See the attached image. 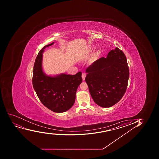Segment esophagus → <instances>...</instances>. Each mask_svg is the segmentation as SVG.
I'll return each instance as SVG.
<instances>
[{"label": "esophagus", "instance_id": "1", "mask_svg": "<svg viewBox=\"0 0 159 159\" xmlns=\"http://www.w3.org/2000/svg\"><path fill=\"white\" fill-rule=\"evenodd\" d=\"M85 77H86V74L84 73V72L82 73V79H83V80H85Z\"/></svg>", "mask_w": 159, "mask_h": 159}]
</instances>
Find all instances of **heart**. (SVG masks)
I'll return each mask as SVG.
<instances>
[{
	"label": "heart",
	"mask_w": 159,
	"mask_h": 159,
	"mask_svg": "<svg viewBox=\"0 0 159 159\" xmlns=\"http://www.w3.org/2000/svg\"><path fill=\"white\" fill-rule=\"evenodd\" d=\"M92 49H90L89 50V51L90 52V51H91ZM101 53V51L100 50H98L97 51H96V53L95 54L94 57H98L99 55H100V54Z\"/></svg>",
	"instance_id": "obj_1"
}]
</instances>
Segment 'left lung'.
Instances as JSON below:
<instances>
[{
	"label": "left lung",
	"mask_w": 159,
	"mask_h": 159,
	"mask_svg": "<svg viewBox=\"0 0 159 159\" xmlns=\"http://www.w3.org/2000/svg\"><path fill=\"white\" fill-rule=\"evenodd\" d=\"M123 54H122L121 53ZM85 80L97 105L111 107L122 98L127 89L129 68L124 53L116 48L86 69Z\"/></svg>",
	"instance_id": "left-lung-1"
}]
</instances>
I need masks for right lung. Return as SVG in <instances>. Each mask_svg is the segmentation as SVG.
I'll return each instance as SVG.
<instances>
[{
    "instance_id": "1",
    "label": "right lung",
    "mask_w": 159,
    "mask_h": 159,
    "mask_svg": "<svg viewBox=\"0 0 159 159\" xmlns=\"http://www.w3.org/2000/svg\"><path fill=\"white\" fill-rule=\"evenodd\" d=\"M53 43L44 46L38 53L34 66L33 85L43 105L52 111L61 113L69 110L75 103L77 89L82 81V72L55 77L45 75L42 68L43 53Z\"/></svg>"
}]
</instances>
